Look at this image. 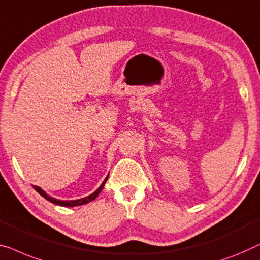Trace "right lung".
I'll return each mask as SVG.
<instances>
[{"label":"right lung","mask_w":260,"mask_h":260,"mask_svg":"<svg viewBox=\"0 0 260 260\" xmlns=\"http://www.w3.org/2000/svg\"><path fill=\"white\" fill-rule=\"evenodd\" d=\"M108 177H109V175L107 176V178H105V179L103 180V183L101 184V186L95 191V192L91 193L90 196H88V197H84V198H81V199H75V201H59V199L52 198V197H50V196H48V194H47L46 192H44V191H43L42 189H41V187H39V186L34 185V189H35V190L37 191V192H39L41 196H42V197L46 198L47 201H49L50 203H54V204H56V205L68 206V208H71V206L83 205V204H86V203L93 201V199H95V198L97 197V196L100 194L101 191H102L104 184H105V182H107V179H108Z\"/></svg>","instance_id":"obj_1"}]
</instances>
